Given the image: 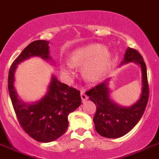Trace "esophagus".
<instances>
[{
    "label": "esophagus",
    "mask_w": 159,
    "mask_h": 159,
    "mask_svg": "<svg viewBox=\"0 0 159 159\" xmlns=\"http://www.w3.org/2000/svg\"><path fill=\"white\" fill-rule=\"evenodd\" d=\"M81 100H82V101H85V100H88V96L86 95V93H85V91H84V89H81Z\"/></svg>",
    "instance_id": "obj_1"
}]
</instances>
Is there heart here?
Returning a JSON list of instances; mask_svg holds the SVG:
<instances>
[{"instance_id":"heart-1","label":"heart","mask_w":159,"mask_h":159,"mask_svg":"<svg viewBox=\"0 0 159 159\" xmlns=\"http://www.w3.org/2000/svg\"><path fill=\"white\" fill-rule=\"evenodd\" d=\"M70 62L61 66L66 75H73L75 66H83V75L90 81L101 79L109 68L111 54L100 44H92L75 50L70 56Z\"/></svg>"}]
</instances>
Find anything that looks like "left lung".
<instances>
[{"mask_svg": "<svg viewBox=\"0 0 159 159\" xmlns=\"http://www.w3.org/2000/svg\"><path fill=\"white\" fill-rule=\"evenodd\" d=\"M129 62L140 64L142 70V93L136 103L125 107L114 103L109 96V78L85 93L96 106L93 118L95 129L104 137L118 138L131 131L141 118L148 104L149 88L146 64L140 52L132 48H127L121 65Z\"/></svg>", "mask_w": 159, "mask_h": 159, "instance_id": "8db88e82", "label": "left lung"}]
</instances>
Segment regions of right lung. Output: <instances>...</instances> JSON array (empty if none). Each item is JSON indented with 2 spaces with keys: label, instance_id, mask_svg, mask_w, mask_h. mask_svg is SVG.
Listing matches in <instances>:
<instances>
[{
  "label": "right lung",
  "instance_id": "obj_1",
  "mask_svg": "<svg viewBox=\"0 0 159 159\" xmlns=\"http://www.w3.org/2000/svg\"><path fill=\"white\" fill-rule=\"evenodd\" d=\"M49 42L38 40L28 44L14 60L8 73V87L16 117L25 132L33 139L42 143L53 141L64 134L68 127V115L81 103L80 91L61 83L52 76L45 96L36 103L22 101L14 86L17 65L34 56L51 60Z\"/></svg>",
  "mask_w": 159,
  "mask_h": 159
}]
</instances>
